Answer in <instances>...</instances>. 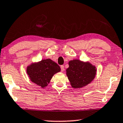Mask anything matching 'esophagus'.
I'll return each instance as SVG.
<instances>
[{
    "mask_svg": "<svg viewBox=\"0 0 123 123\" xmlns=\"http://www.w3.org/2000/svg\"><path fill=\"white\" fill-rule=\"evenodd\" d=\"M63 70H64V66L61 65V72H63Z\"/></svg>",
    "mask_w": 123,
    "mask_h": 123,
    "instance_id": "34e87169",
    "label": "esophagus"
}]
</instances>
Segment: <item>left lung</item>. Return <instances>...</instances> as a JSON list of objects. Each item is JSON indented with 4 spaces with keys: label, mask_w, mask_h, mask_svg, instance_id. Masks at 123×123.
Returning <instances> with one entry per match:
<instances>
[{
    "label": "left lung",
    "mask_w": 123,
    "mask_h": 123,
    "mask_svg": "<svg viewBox=\"0 0 123 123\" xmlns=\"http://www.w3.org/2000/svg\"><path fill=\"white\" fill-rule=\"evenodd\" d=\"M69 67L66 69V74L74 88L85 86L91 83L95 77L96 68L89 62L74 60L69 61Z\"/></svg>",
    "instance_id": "8db88e82"
}]
</instances>
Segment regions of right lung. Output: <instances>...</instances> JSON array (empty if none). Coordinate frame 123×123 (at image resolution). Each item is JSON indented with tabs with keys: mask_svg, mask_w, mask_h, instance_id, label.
<instances>
[{
	"mask_svg": "<svg viewBox=\"0 0 123 123\" xmlns=\"http://www.w3.org/2000/svg\"><path fill=\"white\" fill-rule=\"evenodd\" d=\"M60 70V66L57 63L50 59H46L28 66L27 73L32 82L44 88L48 85L53 75Z\"/></svg>",
	"mask_w": 123,
	"mask_h": 123,
	"instance_id": "obj_1",
	"label": "right lung"
}]
</instances>
